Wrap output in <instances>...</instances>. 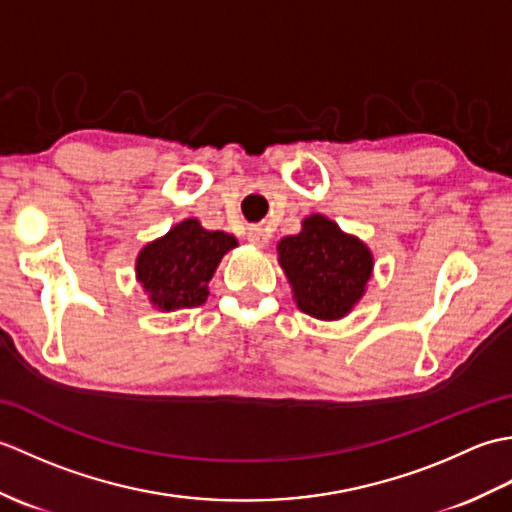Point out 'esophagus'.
Segmentation results:
<instances>
[{
	"mask_svg": "<svg viewBox=\"0 0 512 512\" xmlns=\"http://www.w3.org/2000/svg\"><path fill=\"white\" fill-rule=\"evenodd\" d=\"M248 242L255 246H266L268 244V233L262 226H250L248 228Z\"/></svg>",
	"mask_w": 512,
	"mask_h": 512,
	"instance_id": "esophagus-1",
	"label": "esophagus"
}]
</instances>
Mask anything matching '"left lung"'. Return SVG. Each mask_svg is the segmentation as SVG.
I'll return each mask as SVG.
<instances>
[{"instance_id": "obj_1", "label": "left lung", "mask_w": 512, "mask_h": 512, "mask_svg": "<svg viewBox=\"0 0 512 512\" xmlns=\"http://www.w3.org/2000/svg\"><path fill=\"white\" fill-rule=\"evenodd\" d=\"M277 253L299 310L321 321L345 317L365 295L374 268L361 239L319 213L301 222L299 235L281 239Z\"/></svg>"}]
</instances>
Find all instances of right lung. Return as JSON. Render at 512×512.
Wrapping results in <instances>:
<instances>
[{
	"label": "right lung",
	"mask_w": 512,
	"mask_h": 512,
	"mask_svg": "<svg viewBox=\"0 0 512 512\" xmlns=\"http://www.w3.org/2000/svg\"><path fill=\"white\" fill-rule=\"evenodd\" d=\"M235 246L233 235L206 231L198 220H184L140 250L136 279L160 310L202 306L215 268Z\"/></svg>",
	"instance_id": "obj_1"
}]
</instances>
